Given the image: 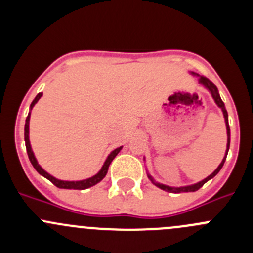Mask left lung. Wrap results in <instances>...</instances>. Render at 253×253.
I'll use <instances>...</instances> for the list:
<instances>
[{
    "label": "left lung",
    "instance_id": "1",
    "mask_svg": "<svg viewBox=\"0 0 253 253\" xmlns=\"http://www.w3.org/2000/svg\"><path fill=\"white\" fill-rule=\"evenodd\" d=\"M192 76H196V77L198 78V83L201 84V85H203L207 90L211 93V98H213L214 103L216 104V106H218L219 109H220L221 112H223V116H224V120H225V126H226V136H228V141H226V150H225V155H224L223 160H221L220 164L218 165V168H216L215 170H214L213 172H211V175L207 176L206 178H203L202 181H200V182L197 183H193V185H187V186H169V185H164V183H160L158 182V181H155L154 178H153V176L149 174V172L147 171V176L148 178H149L150 181H152L153 185H155L157 187H159L160 190L163 191H167V192H170V193H180V192H195V191L200 190L201 187H202L203 185L207 182V181H209L211 178H213L214 176L218 174L219 171H220V169L223 168L224 163H225V159H226V155H228V152H229V147H230V127H229V120H228V112H226V109H225V105H224L223 100H221L220 95H219V91H218V88H216L215 85H214L213 82L209 81L208 78L203 77V76H200L197 75V73L195 72H190ZM145 160V158H144Z\"/></svg>",
    "mask_w": 253,
    "mask_h": 253
}]
</instances>
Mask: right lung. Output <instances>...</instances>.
Instances as JSON below:
<instances>
[{
    "instance_id": "add662e5",
    "label": "right lung",
    "mask_w": 253,
    "mask_h": 253,
    "mask_svg": "<svg viewBox=\"0 0 253 253\" xmlns=\"http://www.w3.org/2000/svg\"><path fill=\"white\" fill-rule=\"evenodd\" d=\"M42 93H39L37 96H35V99L33 100V103L30 104V110H29V114H28L27 120H25V126H24L25 147H27L28 157H29V160H30V163H32L33 167H34V169L37 170V171L39 172L40 175L44 176L45 178L50 180L51 182H52L55 186H57L58 188H66V190H85V188H89V187H91V186H94V185H96V183L100 182V181L103 180L104 177H105L106 174H108L109 167H110V164H111L112 160H114V158L116 157V155L120 153V150L122 149V145H121V147H119V148H116V149L112 150L110 154L108 155V158H106V160L104 162L103 167H101V169L99 170L98 174L91 176V177L85 178V180H79V181L58 180V178L53 177L52 175L48 174V172L45 171V170L42 169V167H40L39 163H38V160H37V158H35L34 153H33L32 145H30V141H29V121H30V111H32V109L34 108V105L38 103V101H39V99L42 98Z\"/></svg>"
}]
</instances>
